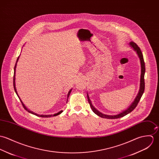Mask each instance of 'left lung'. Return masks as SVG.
<instances>
[{
  "label": "left lung",
  "mask_w": 159,
  "mask_h": 159,
  "mask_svg": "<svg viewBox=\"0 0 159 159\" xmlns=\"http://www.w3.org/2000/svg\"><path fill=\"white\" fill-rule=\"evenodd\" d=\"M129 46L131 48L133 49V50L134 51L136 52L137 54L138 55L140 61V64H141V75H140V89H139V91L137 94V96H136L135 99H134V102L130 104V106H129L127 109H125V110L123 111L122 112H121L120 113L118 114V115H105L102 113L101 112L99 111L92 104L91 101L89 99V97L88 96V94L87 93V98H88V101L90 107L93 110V111L98 116L103 118H107V119H117V118H120L121 117H123L124 116H125L126 115L129 114V113H130L132 111H133L135 108L138 105V103L139 102L140 99H141V96L144 93V74H145V64H144V59H143V56L141 52V50L140 49V48L134 43V42H130L129 43Z\"/></svg>",
  "instance_id": "1"
}]
</instances>
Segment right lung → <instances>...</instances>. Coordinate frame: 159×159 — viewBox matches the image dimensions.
Returning <instances> with one entry per match:
<instances>
[{"instance_id":"obj_1","label":"right lung","mask_w":159,"mask_h":159,"mask_svg":"<svg viewBox=\"0 0 159 159\" xmlns=\"http://www.w3.org/2000/svg\"><path fill=\"white\" fill-rule=\"evenodd\" d=\"M20 56V55H19ZM19 56L18 57V59H17V60H16V65H15V69H14V78H13V85H14V89H15V92H16V94H17V96H18V98H19V99H20V102H21V103H22V106L24 107V108L28 111V112H29V113H32V114H34V115H35L36 116H39V117H43V118H49V117H51V116H57V115H60V113H62V110H61V111H60L59 112H58L57 113H55V114H54V115H38V114H36L35 113H34V112H33V111H30V110H29L25 106V105L23 104V102H22V100L20 99V98H19V95H18V92H17V90H16V84H15V75H16V65H17V63H18V60H19ZM72 89H71L70 90V91L68 92V96H67V98H68V99H67V102H68V98H69V96H70V93H71V91H72ZM67 102H66V103H67Z\"/></svg>"}]
</instances>
